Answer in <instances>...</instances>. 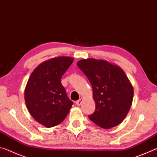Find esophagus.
Instances as JSON below:
<instances>
[{
  "label": "esophagus",
  "mask_w": 157,
  "mask_h": 157,
  "mask_svg": "<svg viewBox=\"0 0 157 157\" xmlns=\"http://www.w3.org/2000/svg\"><path fill=\"white\" fill-rule=\"evenodd\" d=\"M82 98H80V99H79L78 100L76 101L75 104H76L77 106H80V105L82 104Z\"/></svg>",
  "instance_id": "obj_1"
}]
</instances>
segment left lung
Segmentation results:
<instances>
[{
	"label": "left lung",
	"instance_id": "obj_1",
	"mask_svg": "<svg viewBox=\"0 0 157 157\" xmlns=\"http://www.w3.org/2000/svg\"><path fill=\"white\" fill-rule=\"evenodd\" d=\"M92 85L95 110L89 118L109 129L122 123L131 107L134 90L119 66L105 60L82 59L77 63Z\"/></svg>",
	"mask_w": 157,
	"mask_h": 157
}]
</instances>
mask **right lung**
Here are the masks:
<instances>
[{"instance_id": "add662e5", "label": "right lung", "mask_w": 157, "mask_h": 157, "mask_svg": "<svg viewBox=\"0 0 157 157\" xmlns=\"http://www.w3.org/2000/svg\"><path fill=\"white\" fill-rule=\"evenodd\" d=\"M73 58L59 57L41 63L34 69L25 89V100L32 116L46 127L64 120L73 102L69 99L61 78Z\"/></svg>"}]
</instances>
